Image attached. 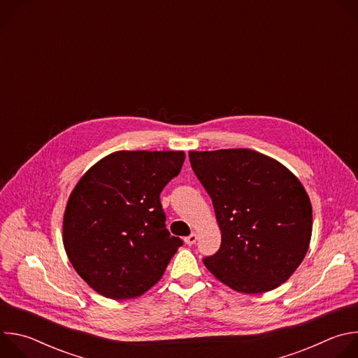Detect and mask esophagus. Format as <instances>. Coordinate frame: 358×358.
<instances>
[{
	"mask_svg": "<svg viewBox=\"0 0 358 358\" xmlns=\"http://www.w3.org/2000/svg\"><path fill=\"white\" fill-rule=\"evenodd\" d=\"M196 239H198V235L194 232V234H191L189 236H187L184 241H185L187 245H194V243L196 242Z\"/></svg>",
	"mask_w": 358,
	"mask_h": 358,
	"instance_id": "obj_1",
	"label": "esophagus"
}]
</instances>
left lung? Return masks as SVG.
<instances>
[{"label": "left lung", "instance_id": "left-lung-1", "mask_svg": "<svg viewBox=\"0 0 358 358\" xmlns=\"http://www.w3.org/2000/svg\"><path fill=\"white\" fill-rule=\"evenodd\" d=\"M188 156L221 229V248L203 265L239 293L279 287L310 245L312 202L303 184L275 159L249 148L189 151Z\"/></svg>", "mask_w": 358, "mask_h": 358}]
</instances>
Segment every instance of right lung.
Masks as SVG:
<instances>
[{
    "instance_id": "1",
    "label": "right lung",
    "mask_w": 358,
    "mask_h": 358,
    "mask_svg": "<svg viewBox=\"0 0 358 358\" xmlns=\"http://www.w3.org/2000/svg\"><path fill=\"white\" fill-rule=\"evenodd\" d=\"M184 160V151H115L75 185L64 214V246L99 294L134 299L162 279L182 241L166 228L160 192Z\"/></svg>"
}]
</instances>
